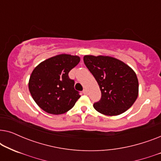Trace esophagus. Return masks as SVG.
<instances>
[{"instance_id": "obj_1", "label": "esophagus", "mask_w": 161, "mask_h": 161, "mask_svg": "<svg viewBox=\"0 0 161 161\" xmlns=\"http://www.w3.org/2000/svg\"><path fill=\"white\" fill-rule=\"evenodd\" d=\"M83 93L84 94H87V90L86 89H83Z\"/></svg>"}]
</instances>
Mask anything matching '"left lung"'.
Here are the masks:
<instances>
[{
    "label": "left lung",
    "mask_w": 161,
    "mask_h": 161,
    "mask_svg": "<svg viewBox=\"0 0 161 161\" xmlns=\"http://www.w3.org/2000/svg\"><path fill=\"white\" fill-rule=\"evenodd\" d=\"M83 61L102 94L100 100L93 105L97 111L106 116H117L133 105L138 95V80L131 67L108 56L86 55Z\"/></svg>",
    "instance_id": "obj_1"
}]
</instances>
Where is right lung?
Masks as SVG:
<instances>
[{
  "instance_id": "add662e5",
  "label": "right lung",
  "mask_w": 161,
  "mask_h": 161,
  "mask_svg": "<svg viewBox=\"0 0 161 161\" xmlns=\"http://www.w3.org/2000/svg\"><path fill=\"white\" fill-rule=\"evenodd\" d=\"M80 60L78 56L59 54L43 61L34 68L28 89L34 100L43 111L53 115L64 114L80 98L74 88L75 81L68 76Z\"/></svg>"
}]
</instances>
